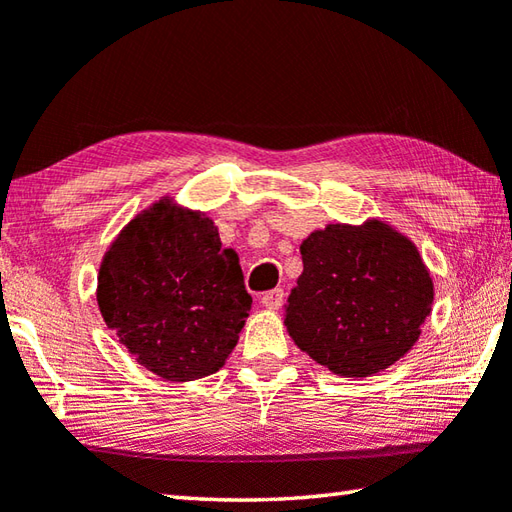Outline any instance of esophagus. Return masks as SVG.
Here are the masks:
<instances>
[{"mask_svg":"<svg viewBox=\"0 0 512 512\" xmlns=\"http://www.w3.org/2000/svg\"><path fill=\"white\" fill-rule=\"evenodd\" d=\"M282 304H284V291H282V288H273V291H268V293L262 295V306H266V309L277 311Z\"/></svg>","mask_w":512,"mask_h":512,"instance_id":"esophagus-1","label":"esophagus"}]
</instances>
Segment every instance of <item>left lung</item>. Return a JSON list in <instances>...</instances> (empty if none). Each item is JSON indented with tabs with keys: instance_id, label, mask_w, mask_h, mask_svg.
<instances>
[{
	"instance_id": "1",
	"label": "left lung",
	"mask_w": 512,
	"mask_h": 512,
	"mask_svg": "<svg viewBox=\"0 0 512 512\" xmlns=\"http://www.w3.org/2000/svg\"><path fill=\"white\" fill-rule=\"evenodd\" d=\"M304 271L284 324L302 351L347 378L394 365L432 311L434 284L418 248L380 219L329 224L300 246Z\"/></svg>"
}]
</instances>
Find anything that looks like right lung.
Returning <instances> with one entry per match:
<instances>
[{
	"mask_svg": "<svg viewBox=\"0 0 512 512\" xmlns=\"http://www.w3.org/2000/svg\"><path fill=\"white\" fill-rule=\"evenodd\" d=\"M96 297L138 365L172 383L224 367L253 304L215 221L170 197L120 230L102 257Z\"/></svg>",
	"mask_w": 512,
	"mask_h": 512,
	"instance_id": "add662e5",
	"label": "right lung"
}]
</instances>
